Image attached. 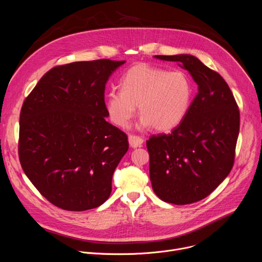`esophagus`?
I'll return each instance as SVG.
<instances>
[{
    "label": "esophagus",
    "instance_id": "1",
    "mask_svg": "<svg viewBox=\"0 0 262 262\" xmlns=\"http://www.w3.org/2000/svg\"><path fill=\"white\" fill-rule=\"evenodd\" d=\"M128 142H129L130 147L137 148V147H141L142 146L144 140L141 137H138V136H135V135H129L128 136Z\"/></svg>",
    "mask_w": 262,
    "mask_h": 262
}]
</instances>
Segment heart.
<instances>
[{"label":"heart","mask_w":262,"mask_h":262,"mask_svg":"<svg viewBox=\"0 0 262 262\" xmlns=\"http://www.w3.org/2000/svg\"><path fill=\"white\" fill-rule=\"evenodd\" d=\"M119 90L105 95V107L111 121L126 127L136 115L137 105L141 119L139 126H154L169 132L178 126L191 107L193 87L185 73L138 64L130 67L119 81Z\"/></svg>","instance_id":"1"}]
</instances>
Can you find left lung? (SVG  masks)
<instances>
[{
  "label": "left lung",
  "mask_w": 262,
  "mask_h": 262,
  "mask_svg": "<svg viewBox=\"0 0 262 262\" xmlns=\"http://www.w3.org/2000/svg\"><path fill=\"white\" fill-rule=\"evenodd\" d=\"M177 62L198 85V93L182 122L169 135L146 142L152 189L176 205L200 201L230 173L239 133V111L220 74L192 55L155 56Z\"/></svg>",
  "instance_id": "left-lung-1"
}]
</instances>
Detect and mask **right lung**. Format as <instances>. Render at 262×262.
I'll use <instances>...</instances> for the list:
<instances>
[{"label":"right lung","mask_w":262,"mask_h":262,"mask_svg":"<svg viewBox=\"0 0 262 262\" xmlns=\"http://www.w3.org/2000/svg\"><path fill=\"white\" fill-rule=\"evenodd\" d=\"M125 61L73 62L48 71L19 117L21 168L52 204L70 211L100 206L128 150L127 136L105 121V84Z\"/></svg>","instance_id":"add662e5"}]
</instances>
